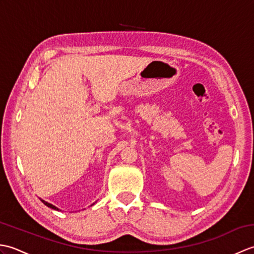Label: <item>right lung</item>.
I'll list each match as a JSON object with an SVG mask.
<instances>
[{
	"label": "right lung",
	"instance_id": "add662e5",
	"mask_svg": "<svg viewBox=\"0 0 254 254\" xmlns=\"http://www.w3.org/2000/svg\"><path fill=\"white\" fill-rule=\"evenodd\" d=\"M41 201H42V203H44L45 205H47L48 207H50V208H52V209H56V210H60V209H59L57 206H55V205H52V204H50V203H48V202L44 201V199H41Z\"/></svg>",
	"mask_w": 254,
	"mask_h": 254
}]
</instances>
